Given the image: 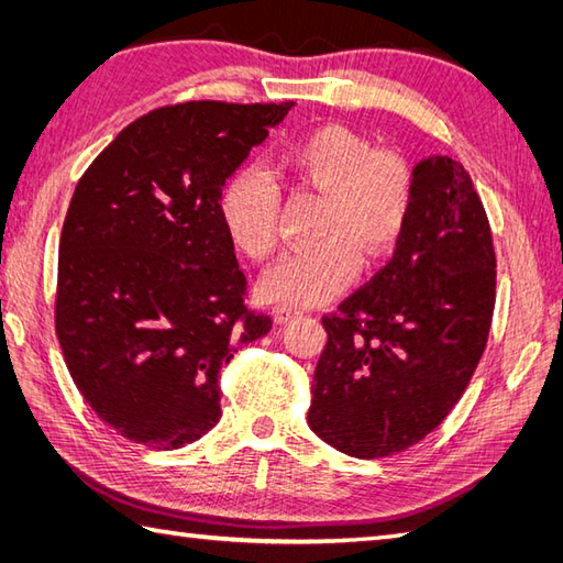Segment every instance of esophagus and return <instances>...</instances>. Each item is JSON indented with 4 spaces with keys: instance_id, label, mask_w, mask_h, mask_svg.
Returning a JSON list of instances; mask_svg holds the SVG:
<instances>
[{
    "instance_id": "1",
    "label": "esophagus",
    "mask_w": 563,
    "mask_h": 563,
    "mask_svg": "<svg viewBox=\"0 0 563 563\" xmlns=\"http://www.w3.org/2000/svg\"><path fill=\"white\" fill-rule=\"evenodd\" d=\"M302 314H305L302 309H297V307H288V305L273 307V319L278 321V324H288V321H292V319H297V317H302Z\"/></svg>"
}]
</instances>
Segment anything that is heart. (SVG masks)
<instances>
[{
  "label": "heart",
  "mask_w": 563,
  "mask_h": 563,
  "mask_svg": "<svg viewBox=\"0 0 563 563\" xmlns=\"http://www.w3.org/2000/svg\"><path fill=\"white\" fill-rule=\"evenodd\" d=\"M280 174L295 186L324 194L319 239L297 246L261 278L268 302L312 307L331 300L361 271L385 258L404 234L413 202L411 169L399 154L373 150L343 125H319L285 145ZM280 194L258 166H239L220 196V218L232 242L251 258L278 244ZM364 254L361 255L360 251Z\"/></svg>",
  "instance_id": "heart-1"
}]
</instances>
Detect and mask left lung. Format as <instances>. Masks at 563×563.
I'll use <instances>...</instances> for the list:
<instances>
[{
	"label": "left lung",
	"instance_id": "8db88e82",
	"mask_svg": "<svg viewBox=\"0 0 563 563\" xmlns=\"http://www.w3.org/2000/svg\"><path fill=\"white\" fill-rule=\"evenodd\" d=\"M413 202L394 256L321 319L307 423L351 457L401 452L460 401L486 349L496 254L472 176L450 157L411 172Z\"/></svg>",
	"mask_w": 563,
	"mask_h": 563
}]
</instances>
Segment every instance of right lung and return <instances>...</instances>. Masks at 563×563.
<instances>
[{
    "instance_id": "add662e5",
    "label": "right lung",
    "mask_w": 563,
    "mask_h": 563,
    "mask_svg": "<svg viewBox=\"0 0 563 563\" xmlns=\"http://www.w3.org/2000/svg\"><path fill=\"white\" fill-rule=\"evenodd\" d=\"M292 106H166L79 178L59 236L55 329L84 401L118 435L152 450L206 435L222 416V367L271 331L244 305L220 196Z\"/></svg>"
}]
</instances>
